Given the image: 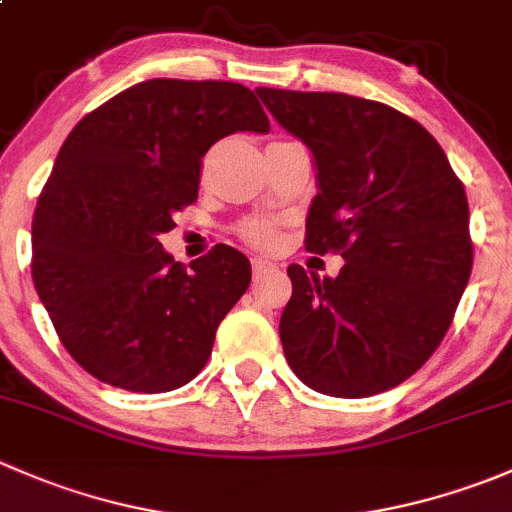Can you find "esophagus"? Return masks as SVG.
<instances>
[{"label": "esophagus", "instance_id": "esophagus-1", "mask_svg": "<svg viewBox=\"0 0 512 512\" xmlns=\"http://www.w3.org/2000/svg\"><path fill=\"white\" fill-rule=\"evenodd\" d=\"M252 272H255V277L270 275V272H277V265H272L270 260H262V257H255L252 260Z\"/></svg>", "mask_w": 512, "mask_h": 512}]
</instances>
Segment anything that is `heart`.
<instances>
[{"instance_id":"b5f03b06","label":"heart","mask_w":512,"mask_h":512,"mask_svg":"<svg viewBox=\"0 0 512 512\" xmlns=\"http://www.w3.org/2000/svg\"><path fill=\"white\" fill-rule=\"evenodd\" d=\"M240 237L245 242H250L252 247H260V250H270L277 245V227L267 220H250L240 227Z\"/></svg>"}]
</instances>
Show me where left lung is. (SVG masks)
I'll return each mask as SVG.
<instances>
[{
	"label": "left lung",
	"mask_w": 512,
	"mask_h": 512,
	"mask_svg": "<svg viewBox=\"0 0 512 512\" xmlns=\"http://www.w3.org/2000/svg\"><path fill=\"white\" fill-rule=\"evenodd\" d=\"M257 96L317 165L304 247L344 257L334 280L287 267V364L339 399L394 389L436 352L471 277L463 183L436 138L386 103L262 86Z\"/></svg>",
	"instance_id": "left-lung-1"
}]
</instances>
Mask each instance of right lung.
Returning <instances> with one entry per match:
<instances>
[{
	"mask_svg": "<svg viewBox=\"0 0 512 512\" xmlns=\"http://www.w3.org/2000/svg\"><path fill=\"white\" fill-rule=\"evenodd\" d=\"M237 131H270L247 86L151 79L86 113L61 146L34 210L32 277L66 352L103 384H188L247 292L235 247L185 270L158 242L198 200L208 148Z\"/></svg>",
	"mask_w": 512,
	"mask_h": 512,
	"instance_id": "right-lung-1",
	"label": "right lung"
}]
</instances>
